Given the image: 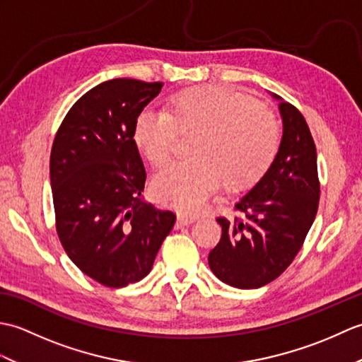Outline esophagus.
I'll return each mask as SVG.
<instances>
[{"mask_svg": "<svg viewBox=\"0 0 362 362\" xmlns=\"http://www.w3.org/2000/svg\"><path fill=\"white\" fill-rule=\"evenodd\" d=\"M196 221L194 216H187V214H179V218H177V228L180 227H185V226H189L193 224V222Z\"/></svg>", "mask_w": 362, "mask_h": 362, "instance_id": "obj_1", "label": "esophagus"}]
</instances>
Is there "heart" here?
Here are the masks:
<instances>
[{
  "label": "heart",
  "instance_id": "b5f03b06",
  "mask_svg": "<svg viewBox=\"0 0 362 362\" xmlns=\"http://www.w3.org/2000/svg\"><path fill=\"white\" fill-rule=\"evenodd\" d=\"M196 134L188 163L160 173L152 183L160 202L183 213L201 210L214 189L243 191L271 168L280 130L266 107L238 90L201 87L171 98L165 112L144 109L135 118L132 138L153 168L173 157L175 136Z\"/></svg>",
  "mask_w": 362,
  "mask_h": 362
}]
</instances>
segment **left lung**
Wrapping results in <instances>:
<instances>
[{"label": "left lung", "mask_w": 362, "mask_h": 362, "mask_svg": "<svg viewBox=\"0 0 362 362\" xmlns=\"http://www.w3.org/2000/svg\"><path fill=\"white\" fill-rule=\"evenodd\" d=\"M283 136L267 173L235 210L241 218H218L222 236L209 255L221 281L255 289L280 276L302 249L316 218L320 183L316 144L303 115L280 96Z\"/></svg>", "instance_id": "1"}]
</instances>
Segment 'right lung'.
<instances>
[{"label":"right lung","instance_id":"obj_1","mask_svg":"<svg viewBox=\"0 0 362 362\" xmlns=\"http://www.w3.org/2000/svg\"><path fill=\"white\" fill-rule=\"evenodd\" d=\"M163 83L112 79L88 90L54 138L49 177L66 255L90 279L124 288L151 272L175 214L143 201L135 118Z\"/></svg>","mask_w":362,"mask_h":362}]
</instances>
